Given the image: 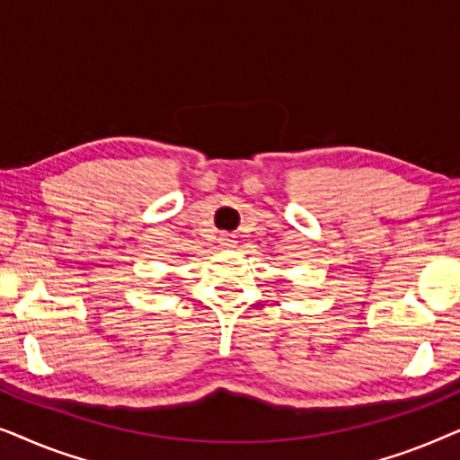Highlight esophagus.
Wrapping results in <instances>:
<instances>
[{
	"label": "esophagus",
	"mask_w": 460,
	"mask_h": 460,
	"mask_svg": "<svg viewBox=\"0 0 460 460\" xmlns=\"http://www.w3.org/2000/svg\"><path fill=\"white\" fill-rule=\"evenodd\" d=\"M217 243H219V247H232V244H234V241H232L230 234H219Z\"/></svg>",
	"instance_id": "34e87169"
}]
</instances>
